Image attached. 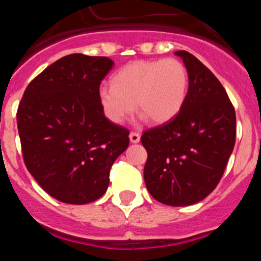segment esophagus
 I'll return each mask as SVG.
<instances>
[{
    "label": "esophagus",
    "mask_w": 261,
    "mask_h": 261,
    "mask_svg": "<svg viewBox=\"0 0 261 261\" xmlns=\"http://www.w3.org/2000/svg\"><path fill=\"white\" fill-rule=\"evenodd\" d=\"M129 140H130V142H132V144H138V142H140V140H141V136H140V133L130 132L129 133Z\"/></svg>",
    "instance_id": "34e87169"
}]
</instances>
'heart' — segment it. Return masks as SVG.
<instances>
[{
  "label": "heart",
  "mask_w": 261,
  "mask_h": 261,
  "mask_svg": "<svg viewBox=\"0 0 261 261\" xmlns=\"http://www.w3.org/2000/svg\"><path fill=\"white\" fill-rule=\"evenodd\" d=\"M111 86L98 90L99 106L110 121L123 124L137 106L142 119L166 124L183 108L188 74L175 59L137 60L119 69Z\"/></svg>",
  "instance_id": "1"
}]
</instances>
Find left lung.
I'll list each match as a JSON object with an SVG mask.
<instances>
[{"label":"left lung","instance_id":"left-lung-1","mask_svg":"<svg viewBox=\"0 0 261 261\" xmlns=\"http://www.w3.org/2000/svg\"><path fill=\"white\" fill-rule=\"evenodd\" d=\"M188 74L183 108L171 121L141 136L147 151L144 179L156 201L187 206L220 183L237 135L235 111L221 82L186 50L175 52Z\"/></svg>","mask_w":261,"mask_h":261}]
</instances>
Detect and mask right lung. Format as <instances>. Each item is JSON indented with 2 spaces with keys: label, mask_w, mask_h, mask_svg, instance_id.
<instances>
[{
  "label": "right lung",
  "mask_w": 261,
  "mask_h": 261,
  "mask_svg": "<svg viewBox=\"0 0 261 261\" xmlns=\"http://www.w3.org/2000/svg\"><path fill=\"white\" fill-rule=\"evenodd\" d=\"M108 57L73 53L43 70L23 94L17 112L24 163L59 201L89 204L110 184V168L129 145V132L111 123L98 102Z\"/></svg>",
  "instance_id": "add662e5"
}]
</instances>
